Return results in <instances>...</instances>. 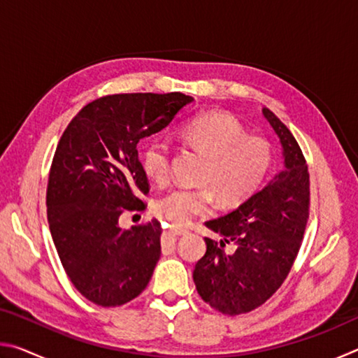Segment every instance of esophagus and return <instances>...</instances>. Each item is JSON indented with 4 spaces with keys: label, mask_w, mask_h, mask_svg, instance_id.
<instances>
[{
    "label": "esophagus",
    "mask_w": 358,
    "mask_h": 358,
    "mask_svg": "<svg viewBox=\"0 0 358 358\" xmlns=\"http://www.w3.org/2000/svg\"><path fill=\"white\" fill-rule=\"evenodd\" d=\"M171 232H173L175 235H186V234H189V230L183 229V227H172Z\"/></svg>",
    "instance_id": "obj_1"
}]
</instances>
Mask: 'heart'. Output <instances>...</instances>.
Wrapping results in <instances>:
<instances>
[{
	"mask_svg": "<svg viewBox=\"0 0 358 358\" xmlns=\"http://www.w3.org/2000/svg\"><path fill=\"white\" fill-rule=\"evenodd\" d=\"M178 137L205 156L197 189L173 187L155 202V213L175 226L213 207L215 194L224 207H238L256 194L273 164L271 145L260 136L246 134L237 118L224 112L196 115L180 126ZM143 173L164 183L171 172V147L161 138L147 142L141 153Z\"/></svg>",
	"mask_w": 358,
	"mask_h": 358,
	"instance_id": "heart-1",
	"label": "heart"
}]
</instances>
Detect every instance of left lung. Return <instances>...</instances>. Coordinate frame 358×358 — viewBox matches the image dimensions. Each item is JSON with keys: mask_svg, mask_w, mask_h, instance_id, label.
<instances>
[{"mask_svg": "<svg viewBox=\"0 0 358 358\" xmlns=\"http://www.w3.org/2000/svg\"><path fill=\"white\" fill-rule=\"evenodd\" d=\"M262 113L280 137L284 169L237 210L205 222L222 240L205 238L207 252L192 273L202 300L229 316L256 310L280 289L310 215L305 156L286 124L266 107ZM229 243L236 245L234 253L223 250Z\"/></svg>", "mask_w": 358, "mask_h": 358, "instance_id": "8db88e82", "label": "left lung"}]
</instances>
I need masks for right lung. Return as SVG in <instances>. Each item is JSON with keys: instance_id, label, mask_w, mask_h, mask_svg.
I'll list each match as a JSON object with an SVG mask.
<instances>
[{"instance_id": "obj_1", "label": "right lung", "mask_w": 358, "mask_h": 358, "mask_svg": "<svg viewBox=\"0 0 358 358\" xmlns=\"http://www.w3.org/2000/svg\"><path fill=\"white\" fill-rule=\"evenodd\" d=\"M192 101L183 93L104 96L59 138L48 175V226L71 282L96 305H124L148 286L161 257V222L121 229L120 216L143 210L138 197L150 191L137 143Z\"/></svg>"}]
</instances>
